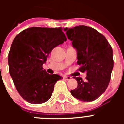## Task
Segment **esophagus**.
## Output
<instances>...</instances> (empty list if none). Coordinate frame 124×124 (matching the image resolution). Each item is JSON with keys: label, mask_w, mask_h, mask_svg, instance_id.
<instances>
[{"label": "esophagus", "mask_w": 124, "mask_h": 124, "mask_svg": "<svg viewBox=\"0 0 124 124\" xmlns=\"http://www.w3.org/2000/svg\"><path fill=\"white\" fill-rule=\"evenodd\" d=\"M63 78H64L65 80H70L71 78V77H70V76H65L64 77H63Z\"/></svg>", "instance_id": "1"}]
</instances>
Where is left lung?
Instances as JSON below:
<instances>
[{"instance_id":"1","label":"left lung","mask_w":124,"mask_h":124,"mask_svg":"<svg viewBox=\"0 0 124 124\" xmlns=\"http://www.w3.org/2000/svg\"><path fill=\"white\" fill-rule=\"evenodd\" d=\"M77 51L78 71L86 72V81L74 77L77 88L70 92L82 101L97 100L108 87L113 68V50L104 36L91 27L78 26L64 29Z\"/></svg>"}]
</instances>
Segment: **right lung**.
<instances>
[{
  "label": "right lung",
  "instance_id": "obj_1",
  "mask_svg": "<svg viewBox=\"0 0 124 124\" xmlns=\"http://www.w3.org/2000/svg\"><path fill=\"white\" fill-rule=\"evenodd\" d=\"M63 29L32 27L18 33L8 54L9 74L19 94L33 104L50 98L55 83L62 77L49 74L42 65L52 50L67 41Z\"/></svg>",
  "mask_w": 124,
  "mask_h": 124
}]
</instances>
